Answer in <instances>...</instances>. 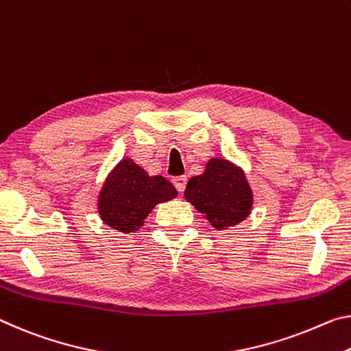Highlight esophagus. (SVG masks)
Instances as JSON below:
<instances>
[{
  "mask_svg": "<svg viewBox=\"0 0 351 351\" xmlns=\"http://www.w3.org/2000/svg\"><path fill=\"white\" fill-rule=\"evenodd\" d=\"M171 181H173V184L178 189V192H184L186 184H187V176H176Z\"/></svg>",
  "mask_w": 351,
  "mask_h": 351,
  "instance_id": "obj_1",
  "label": "esophagus"
}]
</instances>
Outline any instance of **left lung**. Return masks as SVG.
Returning a JSON list of instances; mask_svg holds the SVG:
<instances>
[{"instance_id": "left-lung-1", "label": "left lung", "mask_w": 351, "mask_h": 351, "mask_svg": "<svg viewBox=\"0 0 351 351\" xmlns=\"http://www.w3.org/2000/svg\"><path fill=\"white\" fill-rule=\"evenodd\" d=\"M184 198L215 230H228L245 220L254 202L245 171L225 158L209 159L203 173L189 180Z\"/></svg>"}]
</instances>
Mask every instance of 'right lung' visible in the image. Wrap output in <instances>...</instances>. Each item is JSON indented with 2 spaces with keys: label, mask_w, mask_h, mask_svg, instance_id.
I'll use <instances>...</instances> for the list:
<instances>
[{
  "label": "right lung",
  "mask_w": 351,
  "mask_h": 351,
  "mask_svg": "<svg viewBox=\"0 0 351 351\" xmlns=\"http://www.w3.org/2000/svg\"><path fill=\"white\" fill-rule=\"evenodd\" d=\"M178 197L162 176H149L131 158L121 159L106 176L98 193L99 219L114 230L130 234L143 226L156 204Z\"/></svg>",
  "instance_id": "1"
}]
</instances>
